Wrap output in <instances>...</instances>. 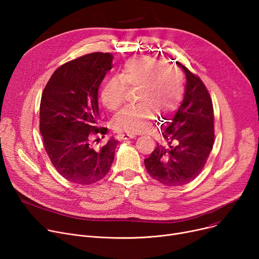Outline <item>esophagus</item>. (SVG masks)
<instances>
[{
	"instance_id": "obj_1",
	"label": "esophagus",
	"mask_w": 259,
	"mask_h": 259,
	"mask_svg": "<svg viewBox=\"0 0 259 259\" xmlns=\"http://www.w3.org/2000/svg\"><path fill=\"white\" fill-rule=\"evenodd\" d=\"M135 138V134H132V133H122V134H119V139L121 140H127V139H134Z\"/></svg>"
}]
</instances>
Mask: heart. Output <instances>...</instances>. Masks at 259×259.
Returning a JSON list of instances; mask_svg holds the SVG:
<instances>
[{"instance_id": "obj_1", "label": "heart", "mask_w": 259, "mask_h": 259, "mask_svg": "<svg viewBox=\"0 0 259 259\" xmlns=\"http://www.w3.org/2000/svg\"><path fill=\"white\" fill-rule=\"evenodd\" d=\"M184 76L179 68L151 57L127 60L115 77L105 81L101 99L109 110H117L125 102L127 89H135V104L115 116L117 131L137 133L150 127L155 115L166 117L174 112L182 99Z\"/></svg>"}]
</instances>
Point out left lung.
I'll use <instances>...</instances> for the list:
<instances>
[{
	"instance_id": "8db88e82",
	"label": "left lung",
	"mask_w": 259,
	"mask_h": 259,
	"mask_svg": "<svg viewBox=\"0 0 259 259\" xmlns=\"http://www.w3.org/2000/svg\"><path fill=\"white\" fill-rule=\"evenodd\" d=\"M176 64L186 73L184 101L162 128L166 144H157L144 160L151 178L169 187L183 186L196 178L206 165L215 137L213 104L207 87L199 76Z\"/></svg>"
}]
</instances>
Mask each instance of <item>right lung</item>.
Returning <instances> with one entry per match:
<instances>
[{
	"mask_svg": "<svg viewBox=\"0 0 259 259\" xmlns=\"http://www.w3.org/2000/svg\"><path fill=\"white\" fill-rule=\"evenodd\" d=\"M112 54L93 52L53 72L39 105V131L51 164L65 180L90 185L111 168L118 141L95 147L107 128L99 127L98 91L112 68Z\"/></svg>",
	"mask_w": 259,
	"mask_h": 259,
	"instance_id": "1",
	"label": "right lung"
}]
</instances>
